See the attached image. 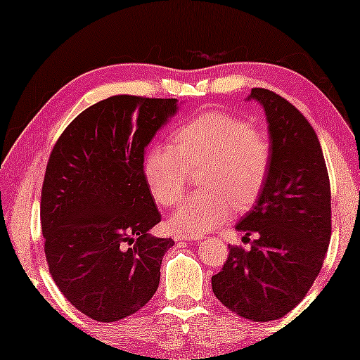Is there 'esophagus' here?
Instances as JSON below:
<instances>
[{"mask_svg": "<svg viewBox=\"0 0 360 360\" xmlns=\"http://www.w3.org/2000/svg\"><path fill=\"white\" fill-rule=\"evenodd\" d=\"M174 238H175V240H188V239L201 240V239H204V236L202 234H194V233H176Z\"/></svg>", "mask_w": 360, "mask_h": 360, "instance_id": "esophagus-1", "label": "esophagus"}]
</instances>
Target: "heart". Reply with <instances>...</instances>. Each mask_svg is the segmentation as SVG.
<instances>
[{
    "label": "heart",
    "instance_id": "b5f03b06",
    "mask_svg": "<svg viewBox=\"0 0 360 360\" xmlns=\"http://www.w3.org/2000/svg\"><path fill=\"white\" fill-rule=\"evenodd\" d=\"M273 148L266 131L226 111H202L172 134V148L155 145L146 151V185L162 207L180 201L188 170L202 190L193 193L170 219L180 233H207L229 220L236 209L252 207L268 181Z\"/></svg>",
    "mask_w": 360,
    "mask_h": 360
}]
</instances>
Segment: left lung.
Segmentation results:
<instances>
[{
    "mask_svg": "<svg viewBox=\"0 0 360 360\" xmlns=\"http://www.w3.org/2000/svg\"><path fill=\"white\" fill-rule=\"evenodd\" d=\"M250 98L266 113L273 158L260 198L236 229L244 239L258 238L250 250L228 245L212 290L234 314L269 322L302 302L322 268L332 234L330 180L319 139L302 111L263 87L252 89Z\"/></svg>",
    "mask_w": 360,
    "mask_h": 360,
    "instance_id": "8db88e82",
    "label": "left lung"
}]
</instances>
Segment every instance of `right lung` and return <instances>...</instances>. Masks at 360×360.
<instances>
[{"label":"right lung","instance_id":"obj_1","mask_svg":"<svg viewBox=\"0 0 360 360\" xmlns=\"http://www.w3.org/2000/svg\"><path fill=\"white\" fill-rule=\"evenodd\" d=\"M176 98L113 96L70 122L51 151L41 188V229L52 279L98 322L132 316L155 295L174 240L143 174L145 148Z\"/></svg>","mask_w":360,"mask_h":360}]
</instances>
